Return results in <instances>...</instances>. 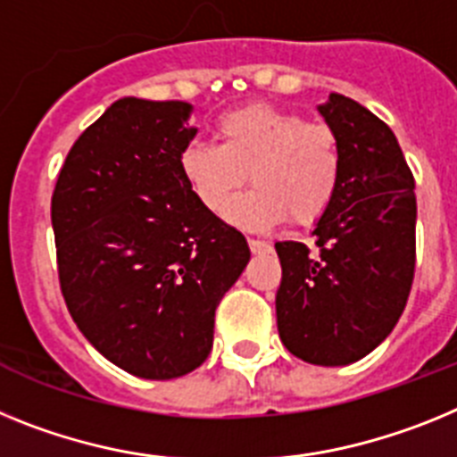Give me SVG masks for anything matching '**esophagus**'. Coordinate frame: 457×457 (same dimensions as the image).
<instances>
[{"label": "esophagus", "instance_id": "1", "mask_svg": "<svg viewBox=\"0 0 457 457\" xmlns=\"http://www.w3.org/2000/svg\"><path fill=\"white\" fill-rule=\"evenodd\" d=\"M248 248H251L255 255H260V253L271 251V244H269V241H262V239H248Z\"/></svg>", "mask_w": 457, "mask_h": 457}]
</instances>
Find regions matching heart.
I'll use <instances>...</instances> for the list:
<instances>
[{
    "label": "heart",
    "mask_w": 457,
    "mask_h": 457,
    "mask_svg": "<svg viewBox=\"0 0 457 457\" xmlns=\"http://www.w3.org/2000/svg\"><path fill=\"white\" fill-rule=\"evenodd\" d=\"M213 135L218 145L195 140L179 154L181 177L206 212L223 213L251 173L256 188L229 207L232 223L264 229L289 218L308 228L327 213L343 170L331 126L253 103L220 114Z\"/></svg>",
    "instance_id": "b5f03b06"
}]
</instances>
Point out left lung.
Instances as JSON below:
<instances>
[{"label":"left lung","mask_w":457,"mask_h":457,"mask_svg":"<svg viewBox=\"0 0 457 457\" xmlns=\"http://www.w3.org/2000/svg\"><path fill=\"white\" fill-rule=\"evenodd\" d=\"M343 156L315 245L278 241V333L305 363L347 366L394 331L416 264L414 174L394 130L340 94L320 105Z\"/></svg>","instance_id":"8db88e82"}]
</instances>
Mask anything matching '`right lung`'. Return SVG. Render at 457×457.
I'll use <instances>...</instances> for the list:
<instances>
[{
    "instance_id": "right-lung-1",
    "label": "right lung",
    "mask_w": 457,
    "mask_h": 457,
    "mask_svg": "<svg viewBox=\"0 0 457 457\" xmlns=\"http://www.w3.org/2000/svg\"><path fill=\"white\" fill-rule=\"evenodd\" d=\"M184 101L119 98L71 146L53 193L62 295L121 370L174 379L204 363L223 295L251 260L239 229L181 177Z\"/></svg>"
}]
</instances>
